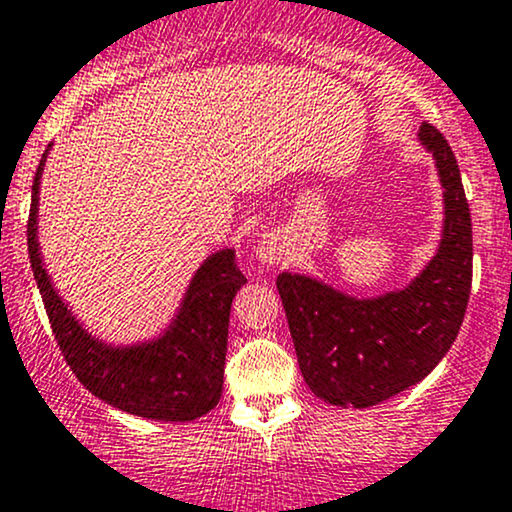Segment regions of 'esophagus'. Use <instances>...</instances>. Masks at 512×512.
<instances>
[{
	"label": "esophagus",
	"mask_w": 512,
	"mask_h": 512,
	"mask_svg": "<svg viewBox=\"0 0 512 512\" xmlns=\"http://www.w3.org/2000/svg\"><path fill=\"white\" fill-rule=\"evenodd\" d=\"M282 255H284L282 238H279V235H274V233L262 235V240L257 243V257H260L262 265L274 267L279 260H282Z\"/></svg>",
	"instance_id": "esophagus-1"
}]
</instances>
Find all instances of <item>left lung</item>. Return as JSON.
Returning a JSON list of instances; mask_svg holds the SVG:
<instances>
[{
	"mask_svg": "<svg viewBox=\"0 0 512 512\" xmlns=\"http://www.w3.org/2000/svg\"><path fill=\"white\" fill-rule=\"evenodd\" d=\"M420 140L445 187V235L408 289L350 299L316 279L279 274L296 357L308 389L333 406L369 408L423 381L457 340L471 294V213L447 138L432 123Z\"/></svg>",
	"mask_w": 512,
	"mask_h": 512,
	"instance_id": "1",
	"label": "left lung"
}]
</instances>
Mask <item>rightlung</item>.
Returning <instances> with one entry per match:
<instances>
[{"label": "right lung", "instance_id": "obj_1", "mask_svg": "<svg viewBox=\"0 0 512 512\" xmlns=\"http://www.w3.org/2000/svg\"><path fill=\"white\" fill-rule=\"evenodd\" d=\"M43 162L46 155L38 162L31 189L28 257L65 362L84 389L140 418L184 423L209 413L223 391L230 303L245 284L235 252H216L201 265L182 311L160 340L128 350H111L84 333L82 325L70 316L38 257L36 211Z\"/></svg>", "mask_w": 512, "mask_h": 512}]
</instances>
